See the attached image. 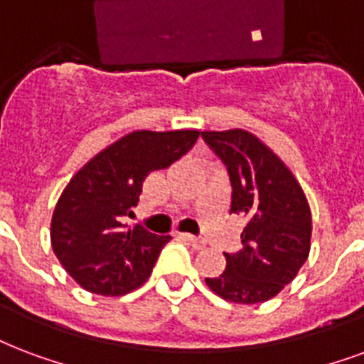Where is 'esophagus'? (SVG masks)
I'll return each mask as SVG.
<instances>
[{
	"label": "esophagus",
	"instance_id": "34e87169",
	"mask_svg": "<svg viewBox=\"0 0 364 364\" xmlns=\"http://www.w3.org/2000/svg\"><path fill=\"white\" fill-rule=\"evenodd\" d=\"M183 239V241H187V243L191 245V247H193V249H203L204 245V239H200V237H195V235H191V233H181V235H179Z\"/></svg>",
	"mask_w": 364,
	"mask_h": 364
}]
</instances>
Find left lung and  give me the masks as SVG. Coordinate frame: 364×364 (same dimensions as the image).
<instances>
[{
  "instance_id": "obj_1",
  "label": "left lung",
  "mask_w": 364,
  "mask_h": 364,
  "mask_svg": "<svg viewBox=\"0 0 364 364\" xmlns=\"http://www.w3.org/2000/svg\"><path fill=\"white\" fill-rule=\"evenodd\" d=\"M203 139L230 173V212L247 222L241 250L223 252L225 270L206 278V285L231 303H264L309 258L312 218L306 196L289 168L249 131H204Z\"/></svg>"
}]
</instances>
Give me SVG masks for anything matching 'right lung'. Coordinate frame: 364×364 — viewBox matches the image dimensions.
<instances>
[{"mask_svg":"<svg viewBox=\"0 0 364 364\" xmlns=\"http://www.w3.org/2000/svg\"><path fill=\"white\" fill-rule=\"evenodd\" d=\"M198 131H134L104 148L75 173L52 218V247L80 287L98 295H125L152 274L169 235L134 225L142 183L150 171L169 168L189 152Z\"/></svg>","mask_w":364,"mask_h":364,"instance_id":"right-lung-1","label":"right lung"}]
</instances>
